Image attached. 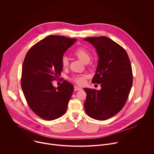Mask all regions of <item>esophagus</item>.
Listing matches in <instances>:
<instances>
[{
    "label": "esophagus",
    "mask_w": 154,
    "mask_h": 154,
    "mask_svg": "<svg viewBox=\"0 0 154 154\" xmlns=\"http://www.w3.org/2000/svg\"><path fill=\"white\" fill-rule=\"evenodd\" d=\"M82 90L81 88H79V87H77V86H76V87H74V90H75V91H79V90Z\"/></svg>",
    "instance_id": "34e87169"
}]
</instances>
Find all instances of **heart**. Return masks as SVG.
I'll return each instance as SVG.
<instances>
[{
  "label": "heart",
  "instance_id": "1",
  "mask_svg": "<svg viewBox=\"0 0 154 154\" xmlns=\"http://www.w3.org/2000/svg\"><path fill=\"white\" fill-rule=\"evenodd\" d=\"M73 55L76 57L82 63L87 64L90 62L91 55L90 52L84 47H79L74 52ZM61 64L63 67H66L69 65V59L67 57L64 56L62 58ZM87 75H81L75 76L72 80L74 82L79 85H82L85 84V80L87 78Z\"/></svg>",
  "mask_w": 154,
  "mask_h": 154
}]
</instances>
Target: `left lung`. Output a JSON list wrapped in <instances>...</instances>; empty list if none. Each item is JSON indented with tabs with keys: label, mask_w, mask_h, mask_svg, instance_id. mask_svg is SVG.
<instances>
[{
	"label": "left lung",
	"mask_w": 154,
	"mask_h": 154,
	"mask_svg": "<svg viewBox=\"0 0 154 154\" xmlns=\"http://www.w3.org/2000/svg\"><path fill=\"white\" fill-rule=\"evenodd\" d=\"M84 40L96 49L98 66L91 82L101 86L100 90L84 88L87 93L84 108L90 117L104 120L117 114L128 98L133 79L131 62L125 49L108 37Z\"/></svg>",
	"instance_id": "obj_1"
}]
</instances>
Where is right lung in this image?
<instances>
[{"instance_id":"add662e5","label":"right lung","mask_w":154,"mask_h":154,"mask_svg":"<svg viewBox=\"0 0 154 154\" xmlns=\"http://www.w3.org/2000/svg\"><path fill=\"white\" fill-rule=\"evenodd\" d=\"M76 41L60 35H49L32 46L22 66L21 86L26 102L40 117L52 120L66 112L74 87L64 81L57 88L52 81L63 70L64 53Z\"/></svg>"}]
</instances>
